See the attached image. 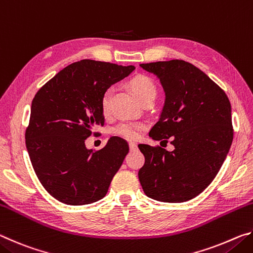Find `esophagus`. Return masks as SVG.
Returning <instances> with one entry per match:
<instances>
[{"label":"esophagus","mask_w":253,"mask_h":253,"mask_svg":"<svg viewBox=\"0 0 253 253\" xmlns=\"http://www.w3.org/2000/svg\"><path fill=\"white\" fill-rule=\"evenodd\" d=\"M129 148H130V151H135V149L137 148V145H136V143H134V142H130V143H129Z\"/></svg>","instance_id":"obj_1"}]
</instances>
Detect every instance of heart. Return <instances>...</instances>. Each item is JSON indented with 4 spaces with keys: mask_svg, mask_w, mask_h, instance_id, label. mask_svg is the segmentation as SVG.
I'll return each mask as SVG.
<instances>
[{
    "mask_svg": "<svg viewBox=\"0 0 253 253\" xmlns=\"http://www.w3.org/2000/svg\"><path fill=\"white\" fill-rule=\"evenodd\" d=\"M132 92L135 96L138 98L140 101H145L148 98L156 96V87L153 81L146 76H136L132 78L129 83ZM110 96L111 90L108 89L101 97V111L105 116H108L110 114ZM145 128V125L140 122H130V121H124L119 123L118 125L114 127L113 132L115 135L124 137L126 139L135 140L139 137L140 132Z\"/></svg>",
    "mask_w": 253,
    "mask_h": 253,
    "instance_id": "obj_1",
    "label": "heart"
}]
</instances>
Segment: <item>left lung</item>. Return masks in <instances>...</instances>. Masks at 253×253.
I'll list each match as a JSON object with an SVG mask.
<instances>
[{"label": "left lung", "instance_id": "obj_1", "mask_svg": "<svg viewBox=\"0 0 253 253\" xmlns=\"http://www.w3.org/2000/svg\"><path fill=\"white\" fill-rule=\"evenodd\" d=\"M165 91L161 117L149 131L174 151L139 144L145 164L138 172L144 193L160 202L181 203L207 188L219 173L233 139L225 92L199 68L183 60L142 63Z\"/></svg>", "mask_w": 253, "mask_h": 253}]
</instances>
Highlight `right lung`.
<instances>
[{
  "label": "right lung",
  "instance_id": "right-lung-1",
  "mask_svg": "<svg viewBox=\"0 0 253 253\" xmlns=\"http://www.w3.org/2000/svg\"><path fill=\"white\" fill-rule=\"evenodd\" d=\"M134 69L81 60L58 72L34 96L25 145L39 181L60 202L90 204L107 194L129 147L117 136L99 151L87 149L84 140L93 126L104 125L102 93Z\"/></svg>",
  "mask_w": 253,
  "mask_h": 253
}]
</instances>
